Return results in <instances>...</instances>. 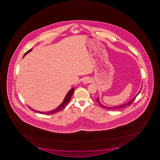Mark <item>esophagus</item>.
<instances>
[{
  "label": "esophagus",
  "instance_id": "esophagus-1",
  "mask_svg": "<svg viewBox=\"0 0 160 160\" xmlns=\"http://www.w3.org/2000/svg\"><path fill=\"white\" fill-rule=\"evenodd\" d=\"M91 81V79L88 78V77H86V78H84L83 79V82L84 83V84H87V83H90Z\"/></svg>",
  "mask_w": 160,
  "mask_h": 160
}]
</instances>
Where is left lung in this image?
<instances>
[{
	"label": "left lung",
	"mask_w": 160,
	"mask_h": 160,
	"mask_svg": "<svg viewBox=\"0 0 160 160\" xmlns=\"http://www.w3.org/2000/svg\"><path fill=\"white\" fill-rule=\"evenodd\" d=\"M140 91L138 92V93H137V95H136V96H135L134 98H133L132 100H131L130 101H129V102H127V103H125V104H123V105H121L116 106H114V107H107V106H105L102 105V104L100 103V100H99V98H96V102H98V104H99V105H100L102 108H105V109H107V110H117V109L124 108L125 107H127V106H130L132 103H133V101H134V100L136 99V97L138 96V94L139 93Z\"/></svg>",
	"instance_id": "1"
}]
</instances>
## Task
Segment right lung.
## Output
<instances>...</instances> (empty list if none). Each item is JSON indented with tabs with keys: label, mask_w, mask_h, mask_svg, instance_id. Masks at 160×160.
Wrapping results in <instances>:
<instances>
[{
	"label": "right lung",
	"mask_w": 160,
	"mask_h": 160,
	"mask_svg": "<svg viewBox=\"0 0 160 160\" xmlns=\"http://www.w3.org/2000/svg\"><path fill=\"white\" fill-rule=\"evenodd\" d=\"M31 50H32V49H30L29 50H28V51L24 54L23 57H24L27 54V53H28V52H31ZM74 88L73 87V88H72V89L68 92V93L66 95L65 98H64V100L63 101V102H62V103H61V104L58 106V108H55V109L52 110V111H48V112H41V111H36L35 110H33V109L31 108L30 107H28V108H29L31 110L35 111V112H39V113H40V114H48V115H49V114L50 115V114H55V113H57L58 112L62 110V109L65 108L66 105L68 104V102L71 100V97L72 96L73 93H74Z\"/></svg>",
	"instance_id": "right-lung-1"
}]
</instances>
